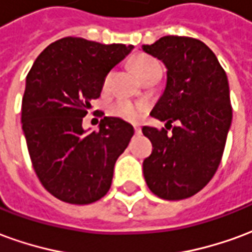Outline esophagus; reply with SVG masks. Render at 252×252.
Instances as JSON below:
<instances>
[{
    "instance_id": "esophagus-1",
    "label": "esophagus",
    "mask_w": 252,
    "mask_h": 252,
    "mask_svg": "<svg viewBox=\"0 0 252 252\" xmlns=\"http://www.w3.org/2000/svg\"><path fill=\"white\" fill-rule=\"evenodd\" d=\"M133 129H135V133H136V135H140V133H142V128H140V126H133Z\"/></svg>"
}]
</instances>
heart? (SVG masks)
I'll return each mask as SVG.
<instances>
[{
    "label": "heart",
    "mask_w": 252,
    "mask_h": 252,
    "mask_svg": "<svg viewBox=\"0 0 252 252\" xmlns=\"http://www.w3.org/2000/svg\"><path fill=\"white\" fill-rule=\"evenodd\" d=\"M133 68L139 77L144 78L148 74H151L155 70H160V64L157 59L151 57H139L133 61ZM112 79V72H108L106 77L104 78L102 86L104 89H108ZM110 113L119 119L126 121H137L142 119V116L146 112V105L142 102H131L128 99L120 98L116 99L113 104L110 105Z\"/></svg>",
    "instance_id": "obj_1"
}]
</instances>
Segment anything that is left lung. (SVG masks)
I'll return each instance as SVG.
<instances>
[{"mask_svg": "<svg viewBox=\"0 0 252 252\" xmlns=\"http://www.w3.org/2000/svg\"><path fill=\"white\" fill-rule=\"evenodd\" d=\"M143 51L167 68L166 88L151 116L178 122L167 129L143 126L153 153L143 162L147 186L163 200H184L213 178L221 162L232 121L227 74L205 43L186 36H163Z\"/></svg>", "mask_w": 252, "mask_h": 252, "instance_id": "obj_1", "label": "left lung"}]
</instances>
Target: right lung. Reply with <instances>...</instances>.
Here are the masks:
<instances>
[{"label": "right lung", "instance_id": "right-lung-1", "mask_svg": "<svg viewBox=\"0 0 252 252\" xmlns=\"http://www.w3.org/2000/svg\"><path fill=\"white\" fill-rule=\"evenodd\" d=\"M132 48L68 36L47 47L27 75L21 123L31 162L41 185L61 201L86 205L110 189L133 126L104 117L99 131L86 133L82 120L106 74Z\"/></svg>", "mask_w": 252, "mask_h": 252}]
</instances>
